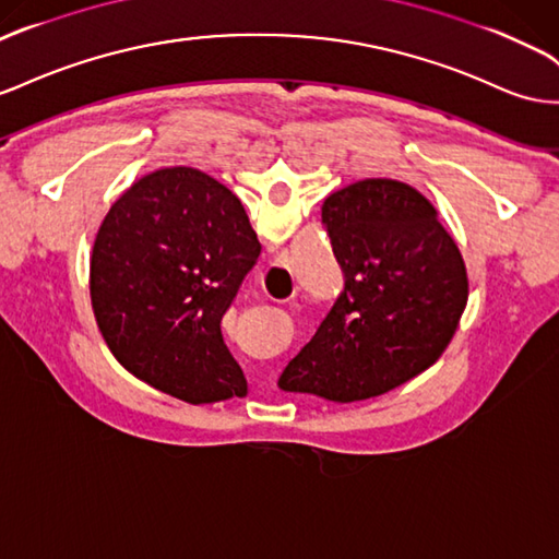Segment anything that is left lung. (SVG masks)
<instances>
[{"label": "left lung", "instance_id": "1", "mask_svg": "<svg viewBox=\"0 0 559 559\" xmlns=\"http://www.w3.org/2000/svg\"><path fill=\"white\" fill-rule=\"evenodd\" d=\"M343 292L280 376L284 392L350 404L385 395L442 357L467 306L463 255L426 194L365 178L322 204Z\"/></svg>", "mask_w": 559, "mask_h": 559}]
</instances>
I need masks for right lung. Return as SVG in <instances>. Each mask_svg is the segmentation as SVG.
<instances>
[{
  "label": "right lung",
  "instance_id": "right-lung-1",
  "mask_svg": "<svg viewBox=\"0 0 559 559\" xmlns=\"http://www.w3.org/2000/svg\"><path fill=\"white\" fill-rule=\"evenodd\" d=\"M259 253L242 202L216 178L169 167L135 180L103 218L88 265L115 359L188 404L245 397L221 320Z\"/></svg>",
  "mask_w": 559,
  "mask_h": 559
}]
</instances>
